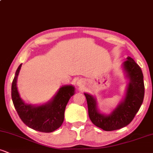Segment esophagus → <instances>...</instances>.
Instances as JSON below:
<instances>
[{"instance_id": "1", "label": "esophagus", "mask_w": 153, "mask_h": 153, "mask_svg": "<svg viewBox=\"0 0 153 153\" xmlns=\"http://www.w3.org/2000/svg\"><path fill=\"white\" fill-rule=\"evenodd\" d=\"M82 82H81V81H80V80H79V82H78V85H81Z\"/></svg>"}]
</instances>
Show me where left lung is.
<instances>
[{"instance_id":"obj_1","label":"left lung","mask_w":153,"mask_h":153,"mask_svg":"<svg viewBox=\"0 0 153 153\" xmlns=\"http://www.w3.org/2000/svg\"><path fill=\"white\" fill-rule=\"evenodd\" d=\"M122 64L129 80L125 97L110 114H101L98 109L96 99L85 93L88 116L93 124L105 131H113L126 127L133 120L143 102L145 95L143 74L141 68L131 57Z\"/></svg>"}]
</instances>
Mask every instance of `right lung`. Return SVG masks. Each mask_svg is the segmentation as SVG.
Instances as JSON below:
<instances>
[{"instance_id":"right-lung-1","label":"right lung","mask_w":153,"mask_h":153,"mask_svg":"<svg viewBox=\"0 0 153 153\" xmlns=\"http://www.w3.org/2000/svg\"><path fill=\"white\" fill-rule=\"evenodd\" d=\"M21 68L22 64L16 71L11 85V98L16 110L22 122L29 127L42 132H52L62 125L67 103L74 95L75 88L71 85H63L46 103L39 106L28 104L21 99L17 89Z\"/></svg>"}]
</instances>
